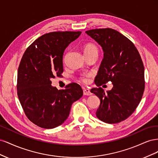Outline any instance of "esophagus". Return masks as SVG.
Instances as JSON below:
<instances>
[{
    "label": "esophagus",
    "instance_id": "34e87169",
    "mask_svg": "<svg viewBox=\"0 0 158 158\" xmlns=\"http://www.w3.org/2000/svg\"><path fill=\"white\" fill-rule=\"evenodd\" d=\"M83 94L85 95H92V93L90 92L89 89H88L87 88H84V89H83Z\"/></svg>",
    "mask_w": 158,
    "mask_h": 158
}]
</instances>
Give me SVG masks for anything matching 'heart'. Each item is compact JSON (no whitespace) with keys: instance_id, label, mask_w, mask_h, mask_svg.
<instances>
[{"instance_id":"1","label":"heart","mask_w":158,"mask_h":158,"mask_svg":"<svg viewBox=\"0 0 158 158\" xmlns=\"http://www.w3.org/2000/svg\"><path fill=\"white\" fill-rule=\"evenodd\" d=\"M92 51H98L97 47H95L94 45L91 44H88L85 45V47H84V54L89 53V52H91ZM88 76H89V74L83 76L82 77H81V80H82V81L84 82H87L88 80Z\"/></svg>"}]
</instances>
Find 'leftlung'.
Listing matches in <instances>:
<instances>
[{
  "mask_svg": "<svg viewBox=\"0 0 158 158\" xmlns=\"http://www.w3.org/2000/svg\"><path fill=\"white\" fill-rule=\"evenodd\" d=\"M87 34L98 43L103 59L95 78L98 88L91 89L100 99L96 116L109 124L125 120L135 111L144 91V68L133 43L111 28L90 30ZM111 81L114 87L107 93L100 86Z\"/></svg>",
  "mask_w": 158,
  "mask_h": 158,
  "instance_id": "obj_1",
  "label": "left lung"
}]
</instances>
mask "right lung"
Returning a JSON list of instances; mask_svg holds the SVG:
<instances>
[{
    "label": "right lung",
    "instance_id": "right-lung-1",
    "mask_svg": "<svg viewBox=\"0 0 158 158\" xmlns=\"http://www.w3.org/2000/svg\"><path fill=\"white\" fill-rule=\"evenodd\" d=\"M81 33H46L33 41L22 56L18 70V96L28 119L38 127L53 128L62 125L72 104L82 96L78 84L71 83L58 90L51 81L63 73L64 51Z\"/></svg>",
    "mask_w": 158,
    "mask_h": 158
}]
</instances>
